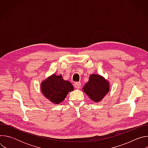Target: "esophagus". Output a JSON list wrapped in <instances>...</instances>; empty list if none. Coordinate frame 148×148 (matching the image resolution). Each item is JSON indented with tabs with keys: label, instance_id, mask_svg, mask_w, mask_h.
Masks as SVG:
<instances>
[{
	"label": "esophagus",
	"instance_id": "esophagus-1",
	"mask_svg": "<svg viewBox=\"0 0 148 148\" xmlns=\"http://www.w3.org/2000/svg\"><path fill=\"white\" fill-rule=\"evenodd\" d=\"M74 87H75V88L78 89V88H79L81 87V82H74Z\"/></svg>",
	"mask_w": 148,
	"mask_h": 148
}]
</instances>
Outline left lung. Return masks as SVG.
Here are the masks:
<instances>
[{
    "label": "left lung",
    "instance_id": "1",
    "mask_svg": "<svg viewBox=\"0 0 148 148\" xmlns=\"http://www.w3.org/2000/svg\"><path fill=\"white\" fill-rule=\"evenodd\" d=\"M82 89L92 101L98 103L110 91V83L103 76L92 74Z\"/></svg>",
    "mask_w": 148,
    "mask_h": 148
}]
</instances>
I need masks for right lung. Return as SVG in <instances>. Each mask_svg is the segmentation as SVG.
<instances>
[{"label": "right lung", "mask_w": 148, "mask_h": 148, "mask_svg": "<svg viewBox=\"0 0 148 148\" xmlns=\"http://www.w3.org/2000/svg\"><path fill=\"white\" fill-rule=\"evenodd\" d=\"M71 83L64 80L62 75L53 74L40 84V90L43 95L55 105L62 102L69 92L74 90Z\"/></svg>", "instance_id": "1"}]
</instances>
